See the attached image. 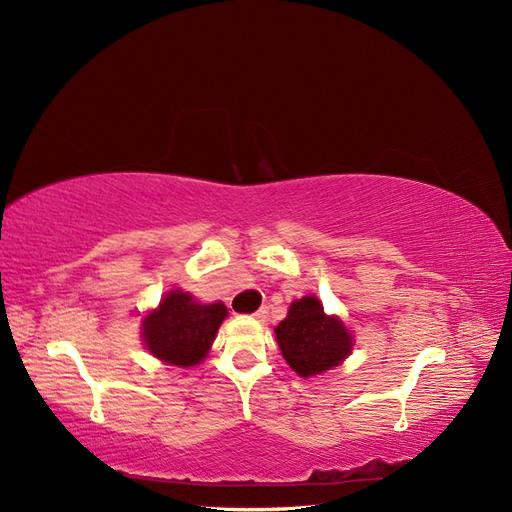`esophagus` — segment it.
Returning <instances> with one entry per match:
<instances>
[{
  "mask_svg": "<svg viewBox=\"0 0 512 512\" xmlns=\"http://www.w3.org/2000/svg\"><path fill=\"white\" fill-rule=\"evenodd\" d=\"M267 316H269V307L267 305H262L258 312L254 314V318H258V320H267Z\"/></svg>",
  "mask_w": 512,
  "mask_h": 512,
  "instance_id": "obj_1",
  "label": "esophagus"
}]
</instances>
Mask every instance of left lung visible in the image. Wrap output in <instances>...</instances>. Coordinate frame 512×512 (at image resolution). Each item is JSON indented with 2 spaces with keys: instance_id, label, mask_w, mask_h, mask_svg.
<instances>
[{
  "instance_id": "obj_1",
  "label": "left lung",
  "mask_w": 512,
  "mask_h": 512,
  "mask_svg": "<svg viewBox=\"0 0 512 512\" xmlns=\"http://www.w3.org/2000/svg\"><path fill=\"white\" fill-rule=\"evenodd\" d=\"M275 337L288 365L303 378L339 365L352 348V335L342 320L324 314L316 297L294 301L286 320L275 329Z\"/></svg>"
}]
</instances>
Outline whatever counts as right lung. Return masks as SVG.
<instances>
[{
	"instance_id": "add662e5",
	"label": "right lung",
	"mask_w": 512,
	"mask_h": 512,
	"mask_svg": "<svg viewBox=\"0 0 512 512\" xmlns=\"http://www.w3.org/2000/svg\"><path fill=\"white\" fill-rule=\"evenodd\" d=\"M226 314L222 303L200 305L190 292L173 290L162 299L156 312L145 318L143 339L158 359L190 367L205 359Z\"/></svg>"
}]
</instances>
